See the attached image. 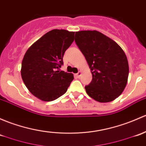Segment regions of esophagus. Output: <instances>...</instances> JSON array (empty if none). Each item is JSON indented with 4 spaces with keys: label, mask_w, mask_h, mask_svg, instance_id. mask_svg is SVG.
<instances>
[{
    "label": "esophagus",
    "mask_w": 146,
    "mask_h": 146,
    "mask_svg": "<svg viewBox=\"0 0 146 146\" xmlns=\"http://www.w3.org/2000/svg\"><path fill=\"white\" fill-rule=\"evenodd\" d=\"M81 74H82V73H81V71H79L78 73H76V77H77V78H80V77Z\"/></svg>",
    "instance_id": "obj_1"
}]
</instances>
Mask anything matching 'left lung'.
Segmentation results:
<instances>
[{
  "instance_id": "left-lung-1",
  "label": "left lung",
  "mask_w": 146,
  "mask_h": 146,
  "mask_svg": "<svg viewBox=\"0 0 146 146\" xmlns=\"http://www.w3.org/2000/svg\"><path fill=\"white\" fill-rule=\"evenodd\" d=\"M75 41L85 56L92 80L87 94L101 103L112 101L125 90L129 76L127 56L117 42L97 31L76 32Z\"/></svg>"
}]
</instances>
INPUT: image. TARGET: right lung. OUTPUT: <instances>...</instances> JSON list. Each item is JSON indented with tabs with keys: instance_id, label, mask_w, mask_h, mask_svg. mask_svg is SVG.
<instances>
[{
	"instance_id": "1",
	"label": "right lung",
	"mask_w": 146,
	"mask_h": 146,
	"mask_svg": "<svg viewBox=\"0 0 146 146\" xmlns=\"http://www.w3.org/2000/svg\"><path fill=\"white\" fill-rule=\"evenodd\" d=\"M74 34L64 29H53L26 52L21 62V78L29 92L38 99L52 101L66 92L73 75L60 68Z\"/></svg>"
}]
</instances>
